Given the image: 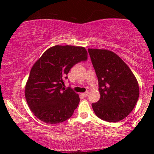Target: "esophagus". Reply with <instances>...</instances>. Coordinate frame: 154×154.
Returning <instances> with one entry per match:
<instances>
[{"mask_svg": "<svg viewBox=\"0 0 154 154\" xmlns=\"http://www.w3.org/2000/svg\"><path fill=\"white\" fill-rule=\"evenodd\" d=\"M82 95L84 97H87L88 95V91H86V92H85V93H82Z\"/></svg>", "mask_w": 154, "mask_h": 154, "instance_id": "1", "label": "esophagus"}]
</instances>
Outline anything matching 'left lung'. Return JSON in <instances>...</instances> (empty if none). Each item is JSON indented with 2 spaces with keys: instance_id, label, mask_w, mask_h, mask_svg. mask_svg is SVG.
I'll use <instances>...</instances> for the list:
<instances>
[{
  "instance_id": "1",
  "label": "left lung",
  "mask_w": 154,
  "mask_h": 154,
  "mask_svg": "<svg viewBox=\"0 0 154 154\" xmlns=\"http://www.w3.org/2000/svg\"><path fill=\"white\" fill-rule=\"evenodd\" d=\"M98 80L100 98L92 103L95 114L106 122L127 117L137 103L139 85L131 69L112 51L88 49Z\"/></svg>"
}]
</instances>
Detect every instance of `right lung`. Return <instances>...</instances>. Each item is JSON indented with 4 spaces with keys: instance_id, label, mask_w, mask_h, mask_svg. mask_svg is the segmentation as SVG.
<instances>
[{
    "instance_id": "right-lung-1",
    "label": "right lung",
    "mask_w": 154,
    "mask_h": 154,
    "mask_svg": "<svg viewBox=\"0 0 154 154\" xmlns=\"http://www.w3.org/2000/svg\"><path fill=\"white\" fill-rule=\"evenodd\" d=\"M87 59L84 47L58 45L43 53L32 67L25 86L26 102L36 117L52 125L71 117L79 97L71 88L63 87L64 79L72 66Z\"/></svg>"
}]
</instances>
